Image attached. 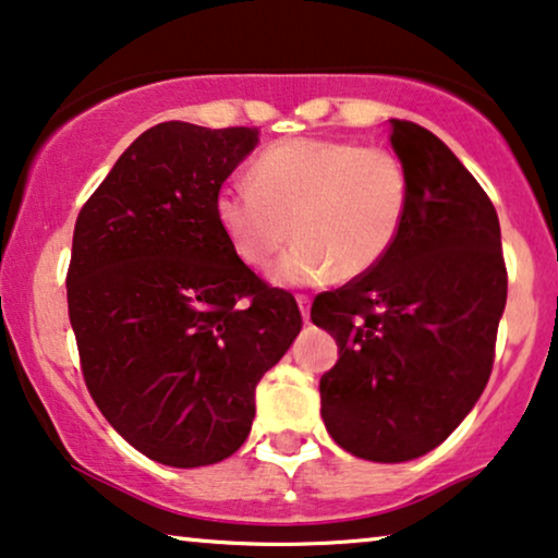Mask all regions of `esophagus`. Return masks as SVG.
I'll return each mask as SVG.
<instances>
[{
	"mask_svg": "<svg viewBox=\"0 0 558 558\" xmlns=\"http://www.w3.org/2000/svg\"><path fill=\"white\" fill-rule=\"evenodd\" d=\"M295 301H299V306H301V316H303V322H308V306H311V299L308 295H295Z\"/></svg>",
	"mask_w": 558,
	"mask_h": 558,
	"instance_id": "obj_1",
	"label": "esophagus"
}]
</instances>
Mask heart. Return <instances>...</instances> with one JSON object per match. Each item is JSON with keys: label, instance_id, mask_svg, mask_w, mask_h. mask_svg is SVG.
<instances>
[{"label": "heart", "instance_id": "heart-1", "mask_svg": "<svg viewBox=\"0 0 558 558\" xmlns=\"http://www.w3.org/2000/svg\"><path fill=\"white\" fill-rule=\"evenodd\" d=\"M411 183L405 166L385 147L349 140L288 137L272 143L250 166L247 185H227L214 214L244 265H275L280 286L352 280L390 255L403 232Z\"/></svg>", "mask_w": 558, "mask_h": 558}]
</instances>
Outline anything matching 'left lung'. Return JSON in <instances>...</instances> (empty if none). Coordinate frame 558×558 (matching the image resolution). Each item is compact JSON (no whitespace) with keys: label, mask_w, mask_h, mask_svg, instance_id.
<instances>
[{"label":"left lung","mask_w":558,"mask_h":558,"mask_svg":"<svg viewBox=\"0 0 558 558\" xmlns=\"http://www.w3.org/2000/svg\"><path fill=\"white\" fill-rule=\"evenodd\" d=\"M390 145L411 183L403 232L375 270L311 306L339 344L318 383L326 430L385 464L436 449L472 411L508 299L500 221L482 185L421 124L392 119Z\"/></svg>","instance_id":"1"}]
</instances>
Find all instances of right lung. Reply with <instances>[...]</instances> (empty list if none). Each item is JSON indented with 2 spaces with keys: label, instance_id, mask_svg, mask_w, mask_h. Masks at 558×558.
I'll return each instance as SVG.
<instances>
[{
  "label": "right lung",
  "instance_id": "add662e5",
  "mask_svg": "<svg viewBox=\"0 0 558 558\" xmlns=\"http://www.w3.org/2000/svg\"><path fill=\"white\" fill-rule=\"evenodd\" d=\"M257 135L155 124L73 229L65 288L86 388L124 441L168 466L242 447L257 383L303 326L293 295L234 255L214 214Z\"/></svg>",
  "mask_w": 558,
  "mask_h": 558
}]
</instances>
